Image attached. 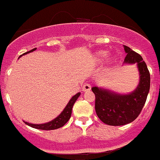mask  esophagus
Wrapping results in <instances>:
<instances>
[{"label": "esophagus", "mask_w": 160, "mask_h": 160, "mask_svg": "<svg viewBox=\"0 0 160 160\" xmlns=\"http://www.w3.org/2000/svg\"><path fill=\"white\" fill-rule=\"evenodd\" d=\"M91 90V85L89 84H84V85L82 86V91L83 92H88Z\"/></svg>", "instance_id": "1"}]
</instances>
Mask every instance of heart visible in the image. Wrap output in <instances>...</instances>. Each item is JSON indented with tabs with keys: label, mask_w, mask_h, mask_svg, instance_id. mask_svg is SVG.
I'll use <instances>...</instances> for the list:
<instances>
[{
	"label": "heart",
	"mask_w": 160,
	"mask_h": 160,
	"mask_svg": "<svg viewBox=\"0 0 160 160\" xmlns=\"http://www.w3.org/2000/svg\"><path fill=\"white\" fill-rule=\"evenodd\" d=\"M107 51H104V50H99V51L96 52V53H95V59L98 61H102L106 56H107ZM114 61H115V58L113 56H110L107 59V63L108 64H113Z\"/></svg>",
	"instance_id": "b5f03b06"
}]
</instances>
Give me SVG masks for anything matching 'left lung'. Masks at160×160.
<instances>
[{
  "instance_id": "1",
  "label": "left lung",
  "mask_w": 160,
  "mask_h": 160,
  "mask_svg": "<svg viewBox=\"0 0 160 160\" xmlns=\"http://www.w3.org/2000/svg\"><path fill=\"white\" fill-rule=\"evenodd\" d=\"M124 48L127 53L124 64H137L139 82L135 89L128 94H121L108 88H92L96 96V114L108 125H125L134 121L140 114L149 92L150 74L146 64L141 55L130 47L124 46Z\"/></svg>"
}]
</instances>
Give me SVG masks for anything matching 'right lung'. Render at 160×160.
I'll return each mask as SVG.
<instances>
[{
	"label": "right lung",
	"instance_id": "obj_1",
	"mask_svg": "<svg viewBox=\"0 0 160 160\" xmlns=\"http://www.w3.org/2000/svg\"><path fill=\"white\" fill-rule=\"evenodd\" d=\"M36 48L32 49L30 51L26 52V53H23L22 55L27 54V53H29L31 52L36 50ZM22 55L19 57L18 58H21ZM81 95L80 92H78L77 94H75V96H73L72 97V99L69 100V102H68L67 106L64 107V109L63 110V111L56 118H54L53 120L50 121V122L44 123V124H30V123L24 121L25 124H26L27 125L30 126V127L33 128L39 129V130H46V131H50V130H55V129L60 128L63 127L68 121L70 119L71 116H72V108H73V106L75 104V102H76V100L78 99V98Z\"/></svg>",
	"mask_w": 160,
	"mask_h": 160
}]
</instances>
